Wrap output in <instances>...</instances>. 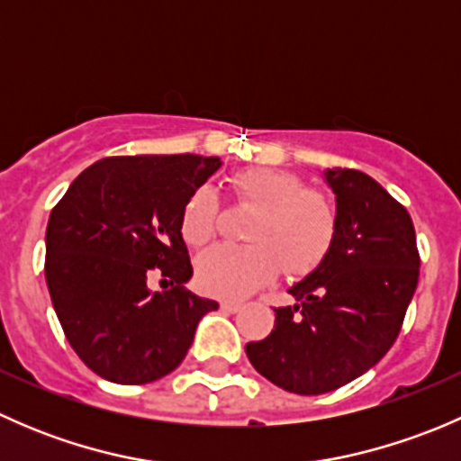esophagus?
I'll return each instance as SVG.
<instances>
[{
	"mask_svg": "<svg viewBox=\"0 0 461 461\" xmlns=\"http://www.w3.org/2000/svg\"><path fill=\"white\" fill-rule=\"evenodd\" d=\"M221 310H225V312H239V310H243V303L240 301H222L221 303Z\"/></svg>",
	"mask_w": 461,
	"mask_h": 461,
	"instance_id": "obj_1",
	"label": "esophagus"
}]
</instances>
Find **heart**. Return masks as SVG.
I'll return each instance as SVG.
<instances>
[{
	"label": "heart",
	"instance_id": "obj_1",
	"mask_svg": "<svg viewBox=\"0 0 461 461\" xmlns=\"http://www.w3.org/2000/svg\"><path fill=\"white\" fill-rule=\"evenodd\" d=\"M240 204L257 209L248 227V248L218 245L196 263L198 285L221 299H243L274 281L278 269L303 276L323 263L337 236V209L325 194L303 189L296 176L272 167H248L230 176ZM218 201L209 187L187 198L180 234L203 248L216 234Z\"/></svg>",
	"mask_w": 461,
	"mask_h": 461
}]
</instances>
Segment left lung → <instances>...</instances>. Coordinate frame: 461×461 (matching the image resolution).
Returning a JSON list of instances; mask_svg holds the SVG:
<instances>
[{"mask_svg":"<svg viewBox=\"0 0 461 461\" xmlns=\"http://www.w3.org/2000/svg\"><path fill=\"white\" fill-rule=\"evenodd\" d=\"M337 236L323 263L290 287L269 337L245 346L265 379L296 394H323L368 373L390 350L420 278L411 213L375 178L325 169Z\"/></svg>","mask_w":461,"mask_h":461,"instance_id":"8db88e82","label":"left lung"}]
</instances>
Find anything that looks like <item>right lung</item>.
<instances>
[{
  "label": "right lung",
  "instance_id": "1",
  "mask_svg": "<svg viewBox=\"0 0 461 461\" xmlns=\"http://www.w3.org/2000/svg\"><path fill=\"white\" fill-rule=\"evenodd\" d=\"M221 158L120 156L93 162L53 207L46 285L82 361L113 384H149L183 364L198 321L218 310L185 290L194 269L180 234L187 198ZM176 285L151 293L148 269Z\"/></svg>",
  "mask_w": 461,
  "mask_h": 461
}]
</instances>
